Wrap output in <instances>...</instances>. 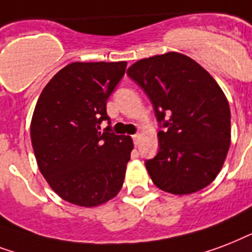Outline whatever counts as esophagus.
Masks as SVG:
<instances>
[{
	"instance_id": "34e87169",
	"label": "esophagus",
	"mask_w": 252,
	"mask_h": 252,
	"mask_svg": "<svg viewBox=\"0 0 252 252\" xmlns=\"http://www.w3.org/2000/svg\"><path fill=\"white\" fill-rule=\"evenodd\" d=\"M139 138H140L139 134H134V135H132V140H134V144H135V146L139 143Z\"/></svg>"
}]
</instances>
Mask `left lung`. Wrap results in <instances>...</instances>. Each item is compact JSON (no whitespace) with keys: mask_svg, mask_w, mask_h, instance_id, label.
I'll return each mask as SVG.
<instances>
[{"mask_svg":"<svg viewBox=\"0 0 252 252\" xmlns=\"http://www.w3.org/2000/svg\"><path fill=\"white\" fill-rule=\"evenodd\" d=\"M154 106L159 151L144 161L158 188L189 194L221 171L230 146V108L216 80L188 56L168 52L127 69Z\"/></svg>","mask_w":252,"mask_h":252,"instance_id":"left-lung-1","label":"left lung"}]
</instances>
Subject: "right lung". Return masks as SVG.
<instances>
[{
	"label": "right lung",
	"mask_w": 252,
	"mask_h": 252,
	"mask_svg": "<svg viewBox=\"0 0 252 252\" xmlns=\"http://www.w3.org/2000/svg\"><path fill=\"white\" fill-rule=\"evenodd\" d=\"M126 65L68 64L39 95L30 130L35 158L50 187L71 204L101 205L122 188L134 144L112 132L106 101ZM102 120L109 126L99 132Z\"/></svg>",
	"instance_id": "right-lung-1"
}]
</instances>
